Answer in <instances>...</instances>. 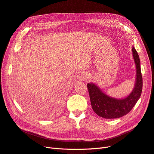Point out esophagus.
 I'll return each instance as SVG.
<instances>
[{
	"label": "esophagus",
	"instance_id": "1",
	"mask_svg": "<svg viewBox=\"0 0 154 154\" xmlns=\"http://www.w3.org/2000/svg\"><path fill=\"white\" fill-rule=\"evenodd\" d=\"M89 77H90L89 74L86 73H83L81 74V77H82V79H87L88 78H89Z\"/></svg>",
	"mask_w": 154,
	"mask_h": 154
}]
</instances>
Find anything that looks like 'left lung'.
<instances>
[{"instance_id":"obj_1","label":"left lung","mask_w":154,"mask_h":154,"mask_svg":"<svg viewBox=\"0 0 154 154\" xmlns=\"http://www.w3.org/2000/svg\"><path fill=\"white\" fill-rule=\"evenodd\" d=\"M137 74L135 87L129 95L124 99H116L107 96L94 83H88L90 102L93 111L98 116L107 119L124 116L133 108L140 97L143 90V77L140 70V58L135 47L132 48Z\"/></svg>"}]
</instances>
